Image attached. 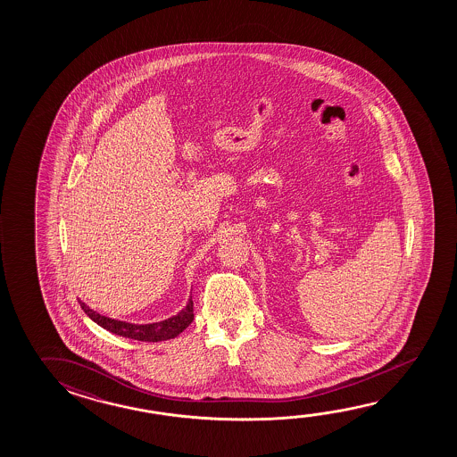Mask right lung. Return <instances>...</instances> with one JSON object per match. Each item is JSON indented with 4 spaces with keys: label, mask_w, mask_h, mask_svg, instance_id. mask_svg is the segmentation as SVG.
Masks as SVG:
<instances>
[{
    "label": "right lung",
    "mask_w": 457,
    "mask_h": 457,
    "mask_svg": "<svg viewBox=\"0 0 457 457\" xmlns=\"http://www.w3.org/2000/svg\"><path fill=\"white\" fill-rule=\"evenodd\" d=\"M84 312L89 315L94 322L100 325L102 328L112 331L114 335H120L122 337H130L137 341H148V343H157V341H167L172 337H179L183 329L187 328L189 323L195 319L193 312V300L189 298L187 307L181 309L180 312L173 315L167 320L156 323H146V325H135V323L120 322L114 320L105 315H100L90 307L86 306L83 301H79Z\"/></svg>",
    "instance_id": "right-lung-1"
}]
</instances>
